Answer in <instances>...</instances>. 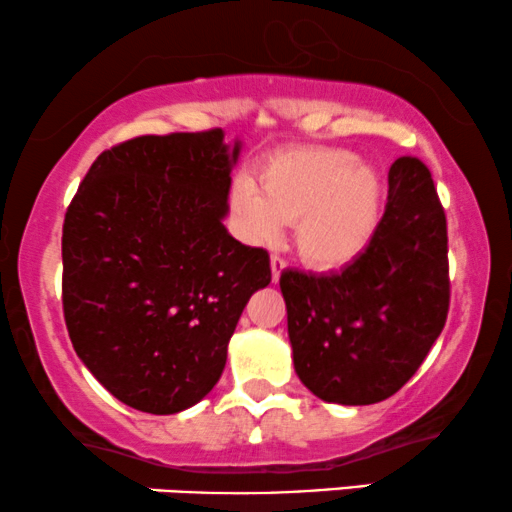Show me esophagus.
Segmentation results:
<instances>
[{
	"label": "esophagus",
	"mask_w": 512,
	"mask_h": 512,
	"mask_svg": "<svg viewBox=\"0 0 512 512\" xmlns=\"http://www.w3.org/2000/svg\"><path fill=\"white\" fill-rule=\"evenodd\" d=\"M270 268H272V282H280V275H282V270L287 268V261H284L282 256H277V254H272V258H270Z\"/></svg>",
	"instance_id": "1"
}]
</instances>
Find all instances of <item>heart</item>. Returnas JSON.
I'll return each instance as SVG.
<instances>
[{
  "instance_id": "b5f03b06",
  "label": "heart",
  "mask_w": 512,
  "mask_h": 512,
  "mask_svg": "<svg viewBox=\"0 0 512 512\" xmlns=\"http://www.w3.org/2000/svg\"><path fill=\"white\" fill-rule=\"evenodd\" d=\"M258 185L235 181L230 211L251 244H275L284 223H296V249L305 263L341 270L374 240L383 209L378 171L353 150L308 145L277 152L258 167Z\"/></svg>"
}]
</instances>
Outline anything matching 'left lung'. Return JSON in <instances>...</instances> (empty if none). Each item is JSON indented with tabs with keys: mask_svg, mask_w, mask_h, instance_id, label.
<instances>
[{
	"mask_svg": "<svg viewBox=\"0 0 512 512\" xmlns=\"http://www.w3.org/2000/svg\"><path fill=\"white\" fill-rule=\"evenodd\" d=\"M294 369L324 402L395 395L433 348L449 310L447 216L416 157L388 171V202L369 249L341 272L284 270Z\"/></svg>",
	"mask_w": 512,
	"mask_h": 512,
	"instance_id": "8db88e82",
	"label": "left lung"
}]
</instances>
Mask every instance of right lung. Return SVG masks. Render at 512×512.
Segmentation results:
<instances>
[{"mask_svg":"<svg viewBox=\"0 0 512 512\" xmlns=\"http://www.w3.org/2000/svg\"><path fill=\"white\" fill-rule=\"evenodd\" d=\"M242 143L221 129L138 136L91 164L63 223V313L119 402L178 414L216 386L270 256L225 230Z\"/></svg>","mask_w":512,"mask_h":512,"instance_id":"right-lung-1","label":"right lung"}]
</instances>
